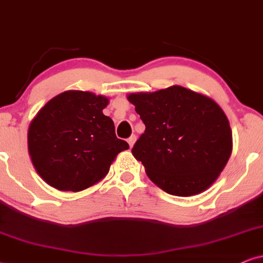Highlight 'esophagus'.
<instances>
[{
  "label": "esophagus",
  "instance_id": "obj_1",
  "mask_svg": "<svg viewBox=\"0 0 263 263\" xmlns=\"http://www.w3.org/2000/svg\"><path fill=\"white\" fill-rule=\"evenodd\" d=\"M136 139H137V137H136V136L135 135H132L131 136V137H129L128 139H127V143H128V145H129V147H134V144H135V142H136Z\"/></svg>",
  "mask_w": 263,
  "mask_h": 263
}]
</instances>
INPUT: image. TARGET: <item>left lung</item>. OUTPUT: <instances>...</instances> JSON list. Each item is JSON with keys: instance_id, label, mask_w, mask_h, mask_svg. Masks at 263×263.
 Instances as JSON below:
<instances>
[{"instance_id": "left-lung-1", "label": "left lung", "mask_w": 263, "mask_h": 263, "mask_svg": "<svg viewBox=\"0 0 263 263\" xmlns=\"http://www.w3.org/2000/svg\"><path fill=\"white\" fill-rule=\"evenodd\" d=\"M145 125L132 148L162 191L192 197L210 188L232 154V129L214 99L182 86L129 93Z\"/></svg>"}]
</instances>
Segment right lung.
<instances>
[{"instance_id":"right-lung-1","label":"right lung","mask_w":263,"mask_h":263,"mask_svg":"<svg viewBox=\"0 0 263 263\" xmlns=\"http://www.w3.org/2000/svg\"><path fill=\"white\" fill-rule=\"evenodd\" d=\"M104 96L70 89L46 103L28 129V149L35 170L62 192H81L108 175L128 143L115 135L114 122L103 114Z\"/></svg>"}]
</instances>
